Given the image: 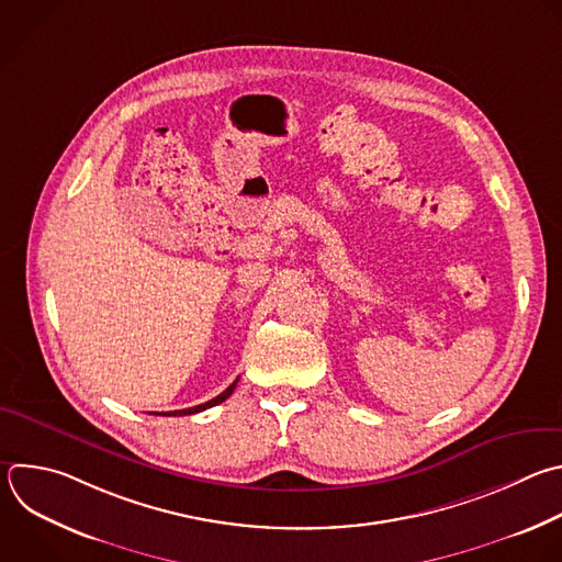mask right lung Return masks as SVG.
Listing matches in <instances>:
<instances>
[{"label":"right lung","instance_id":"obj_1","mask_svg":"<svg viewBox=\"0 0 562 562\" xmlns=\"http://www.w3.org/2000/svg\"><path fill=\"white\" fill-rule=\"evenodd\" d=\"M236 384H238V380L227 389V391H223L218 397H214V400H210V402H205V404H201V406H194V408H184V411H173V413H151V415H167V417H180V415H196V413H201V411H207V408H212V406H218V404H223L232 393H234V389H236Z\"/></svg>","mask_w":562,"mask_h":562}]
</instances>
